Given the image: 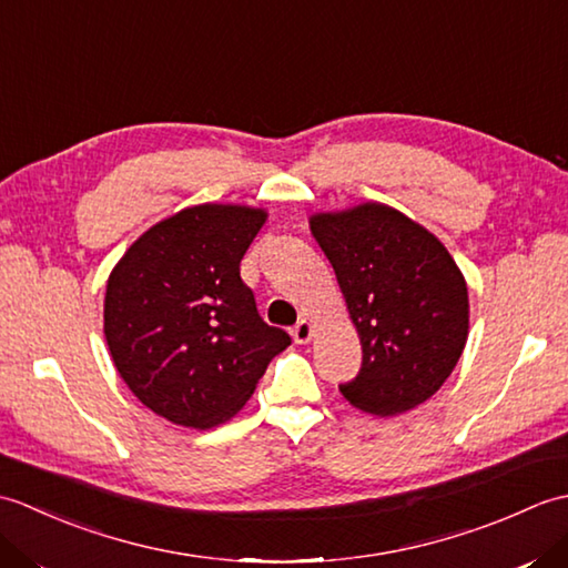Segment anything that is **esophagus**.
<instances>
[{
    "label": "esophagus",
    "instance_id": "34e87169",
    "mask_svg": "<svg viewBox=\"0 0 568 568\" xmlns=\"http://www.w3.org/2000/svg\"><path fill=\"white\" fill-rule=\"evenodd\" d=\"M312 334H315V324H312L310 320H300L293 327L295 344H307L312 339Z\"/></svg>",
    "mask_w": 568,
    "mask_h": 568
}]
</instances>
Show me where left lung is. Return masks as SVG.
Segmentation results:
<instances>
[{"instance_id": "obj_1", "label": "left lung", "mask_w": 568, "mask_h": 568, "mask_svg": "<svg viewBox=\"0 0 568 568\" xmlns=\"http://www.w3.org/2000/svg\"><path fill=\"white\" fill-rule=\"evenodd\" d=\"M358 332L364 361L339 385L371 415L407 413L452 376L468 339V291L442 241L388 204L310 216Z\"/></svg>"}]
</instances>
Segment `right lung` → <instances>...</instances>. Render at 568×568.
Masks as SVG:
<instances>
[{
    "label": "right lung",
    "mask_w": 568,
    "mask_h": 568,
    "mask_svg": "<svg viewBox=\"0 0 568 568\" xmlns=\"http://www.w3.org/2000/svg\"><path fill=\"white\" fill-rule=\"evenodd\" d=\"M265 216L246 204L180 210L143 232L106 281L104 336L119 376L173 425L232 419L291 346L239 273Z\"/></svg>",
    "instance_id": "right-lung-1"
}]
</instances>
